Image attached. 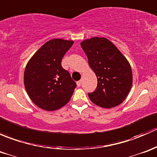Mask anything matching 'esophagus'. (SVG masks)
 I'll use <instances>...</instances> for the list:
<instances>
[{"instance_id":"obj_1","label":"esophagus","mask_w":157,"mask_h":157,"mask_svg":"<svg viewBox=\"0 0 157 157\" xmlns=\"http://www.w3.org/2000/svg\"><path fill=\"white\" fill-rule=\"evenodd\" d=\"M77 86H80V85H81V81H80V80L77 81Z\"/></svg>"}]
</instances>
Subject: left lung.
Returning <instances> with one entry per match:
<instances>
[{
	"label": "left lung",
	"mask_w": 157,
	"mask_h": 157,
	"mask_svg": "<svg viewBox=\"0 0 157 157\" xmlns=\"http://www.w3.org/2000/svg\"><path fill=\"white\" fill-rule=\"evenodd\" d=\"M80 45L97 77L96 89L88 93L90 100L107 109L121 104L132 86V71L128 60L105 38H91Z\"/></svg>",
	"instance_id": "obj_1"
}]
</instances>
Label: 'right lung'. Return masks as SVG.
Returning <instances> with one entry per match:
<instances>
[{
  "label": "right lung",
  "mask_w": 157,
  "mask_h": 157,
  "mask_svg": "<svg viewBox=\"0 0 157 157\" xmlns=\"http://www.w3.org/2000/svg\"><path fill=\"white\" fill-rule=\"evenodd\" d=\"M73 41L54 39L44 44L28 62L24 85L31 100L39 108L54 111L69 102L77 86L61 60Z\"/></svg>",
  "instance_id": "add662e5"
}]
</instances>
